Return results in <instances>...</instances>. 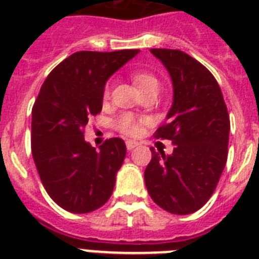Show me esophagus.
I'll return each mask as SVG.
<instances>
[{
  "instance_id": "34e87169",
  "label": "esophagus",
  "mask_w": 259,
  "mask_h": 259,
  "mask_svg": "<svg viewBox=\"0 0 259 259\" xmlns=\"http://www.w3.org/2000/svg\"><path fill=\"white\" fill-rule=\"evenodd\" d=\"M137 145H138V142L132 141V140H127V141H126V148H127L129 150L134 149V148H136Z\"/></svg>"
}]
</instances>
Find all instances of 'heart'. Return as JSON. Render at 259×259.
Returning a JSON list of instances; mask_svg holds the SVG:
<instances>
[{
  "instance_id": "heart-1",
  "label": "heart",
  "mask_w": 259,
  "mask_h": 259,
  "mask_svg": "<svg viewBox=\"0 0 259 259\" xmlns=\"http://www.w3.org/2000/svg\"><path fill=\"white\" fill-rule=\"evenodd\" d=\"M132 79H133L134 84L140 89V91H146L150 89H158L160 82L158 79L150 72H145V71H133L132 72ZM110 97V84H106L105 90H103V99H107ZM145 121L142 118L136 117L134 114L125 113L122 114L121 117L118 118L115 122V127L118 132H121L122 134L126 136H138L141 133L142 126H144Z\"/></svg>"
}]
</instances>
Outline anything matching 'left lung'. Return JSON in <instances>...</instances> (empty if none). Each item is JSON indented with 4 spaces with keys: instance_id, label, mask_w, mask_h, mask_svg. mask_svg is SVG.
Segmentation results:
<instances>
[{
    "instance_id": "left-lung-1",
    "label": "left lung",
    "mask_w": 259,
    "mask_h": 259,
    "mask_svg": "<svg viewBox=\"0 0 259 259\" xmlns=\"http://www.w3.org/2000/svg\"><path fill=\"white\" fill-rule=\"evenodd\" d=\"M173 83V105L154 137L170 140L173 153L152 150L145 169L150 197L162 209L187 215L212 196L229 154L230 115L213 75L183 51L154 48Z\"/></svg>"
}]
</instances>
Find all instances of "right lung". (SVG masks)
I'll list each match as a JSON object with an SVG mask.
<instances>
[{
    "label": "right lung",
    "mask_w": 259,
    "mask_h": 259,
    "mask_svg": "<svg viewBox=\"0 0 259 259\" xmlns=\"http://www.w3.org/2000/svg\"><path fill=\"white\" fill-rule=\"evenodd\" d=\"M138 52H75L51 71L34 101L33 161L47 193L68 212L95 211L113 193L125 142L109 138L97 150L84 141V127L101 113L106 80Z\"/></svg>",
    "instance_id": "right-lung-1"
}]
</instances>
